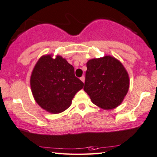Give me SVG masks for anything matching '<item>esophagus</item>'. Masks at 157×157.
<instances>
[{
  "label": "esophagus",
  "mask_w": 157,
  "mask_h": 157,
  "mask_svg": "<svg viewBox=\"0 0 157 157\" xmlns=\"http://www.w3.org/2000/svg\"><path fill=\"white\" fill-rule=\"evenodd\" d=\"M80 80H81V81H82V82H85V77H84V76H82V77H80Z\"/></svg>",
  "instance_id": "1"
}]
</instances>
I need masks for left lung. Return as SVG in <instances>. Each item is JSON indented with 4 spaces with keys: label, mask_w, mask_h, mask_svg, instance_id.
Returning <instances> with one entry per match:
<instances>
[{
    "label": "left lung",
    "mask_w": 157,
    "mask_h": 157,
    "mask_svg": "<svg viewBox=\"0 0 157 157\" xmlns=\"http://www.w3.org/2000/svg\"><path fill=\"white\" fill-rule=\"evenodd\" d=\"M84 90L92 102L103 110H112L124 100L130 79L123 64L110 55L87 61Z\"/></svg>",
    "instance_id": "left-lung-1"
}]
</instances>
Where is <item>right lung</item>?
Returning <instances> with one entry per match:
<instances>
[{
  "mask_svg": "<svg viewBox=\"0 0 157 157\" xmlns=\"http://www.w3.org/2000/svg\"><path fill=\"white\" fill-rule=\"evenodd\" d=\"M32 95L36 103L50 113L67 109L84 83L75 77L72 65L60 55L41 56L35 64L30 78Z\"/></svg>",
  "mask_w": 157,
  "mask_h": 157,
  "instance_id": "add662e5",
  "label": "right lung"
}]
</instances>
